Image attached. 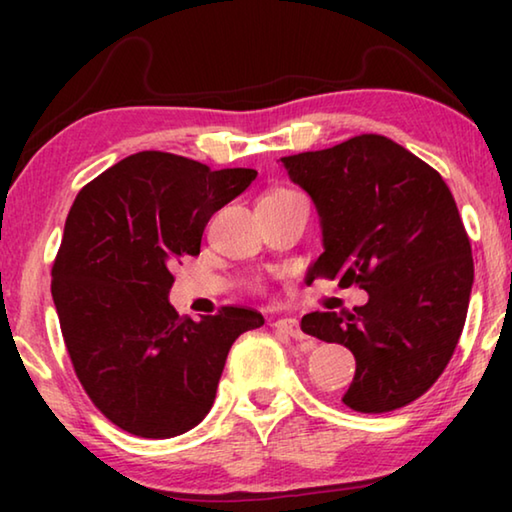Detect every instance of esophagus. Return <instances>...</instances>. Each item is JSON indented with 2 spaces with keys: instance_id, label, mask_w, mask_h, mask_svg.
<instances>
[{
  "instance_id": "34e87169",
  "label": "esophagus",
  "mask_w": 512,
  "mask_h": 512,
  "mask_svg": "<svg viewBox=\"0 0 512 512\" xmlns=\"http://www.w3.org/2000/svg\"><path fill=\"white\" fill-rule=\"evenodd\" d=\"M300 277H302V262H298V259H287L284 266L280 268V280L296 282Z\"/></svg>"
}]
</instances>
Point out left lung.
Returning a JSON list of instances; mask_svg holds the SVG:
<instances>
[{
	"instance_id": "1",
	"label": "left lung",
	"mask_w": 512,
	"mask_h": 512,
	"mask_svg": "<svg viewBox=\"0 0 512 512\" xmlns=\"http://www.w3.org/2000/svg\"><path fill=\"white\" fill-rule=\"evenodd\" d=\"M241 171L142 151L74 198L51 293L69 359L92 404L133 436L173 438L210 413L248 309L169 302L173 268L201 253L210 216L237 198Z\"/></svg>"
}]
</instances>
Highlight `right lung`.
Masks as SVG:
<instances>
[{
  "label": "right lung",
  "mask_w": 512,
  "mask_h": 512,
  "mask_svg": "<svg viewBox=\"0 0 512 512\" xmlns=\"http://www.w3.org/2000/svg\"><path fill=\"white\" fill-rule=\"evenodd\" d=\"M314 201L325 253L314 277L357 284L314 318L309 334L357 361L343 402L361 413L411 404L436 384L456 350L474 264L452 192L436 169L384 135L280 158Z\"/></svg>",
  "instance_id": "add662e5"
}]
</instances>
